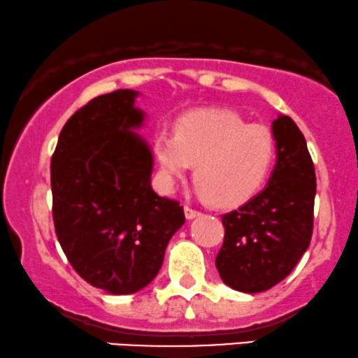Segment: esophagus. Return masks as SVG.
Segmentation results:
<instances>
[{
	"label": "esophagus",
	"instance_id": "esophagus-1",
	"mask_svg": "<svg viewBox=\"0 0 358 358\" xmlns=\"http://www.w3.org/2000/svg\"><path fill=\"white\" fill-rule=\"evenodd\" d=\"M185 217L188 218V220H193V218H196V217H200V212H198V210H195V208H192V206H185Z\"/></svg>",
	"mask_w": 358,
	"mask_h": 358
}]
</instances>
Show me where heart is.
Returning a JSON list of instances; mask_svg holds the SVG:
<instances>
[{
    "label": "heart",
    "instance_id": "1",
    "mask_svg": "<svg viewBox=\"0 0 358 358\" xmlns=\"http://www.w3.org/2000/svg\"><path fill=\"white\" fill-rule=\"evenodd\" d=\"M153 150L168 187L195 165L196 195L218 208H235L264 188L277 143L268 127L235 111L198 110L176 122L175 135L155 138Z\"/></svg>",
    "mask_w": 358,
    "mask_h": 358
}]
</instances>
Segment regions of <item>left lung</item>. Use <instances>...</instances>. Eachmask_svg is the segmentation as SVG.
I'll use <instances>...</instances> for the list:
<instances>
[{
	"mask_svg": "<svg viewBox=\"0 0 358 358\" xmlns=\"http://www.w3.org/2000/svg\"><path fill=\"white\" fill-rule=\"evenodd\" d=\"M272 131L277 163L268 185L222 215L225 240L215 265L228 287L245 294L265 292L288 277L312 240L317 178L307 141L285 115Z\"/></svg>",
	"mask_w": 358,
	"mask_h": 358,
	"instance_id": "left-lung-1",
	"label": "left lung"
}]
</instances>
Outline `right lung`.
Returning <instances> with one entry per match:
<instances>
[{
  "label": "right lung",
  "instance_id": "obj_1",
  "mask_svg": "<svg viewBox=\"0 0 358 358\" xmlns=\"http://www.w3.org/2000/svg\"><path fill=\"white\" fill-rule=\"evenodd\" d=\"M136 92L93 98L64 123L51 157L56 236L73 268L113 295L157 277L166 245L185 223L180 201L152 188L153 157L135 128Z\"/></svg>",
  "mask_w": 358,
  "mask_h": 358
}]
</instances>
